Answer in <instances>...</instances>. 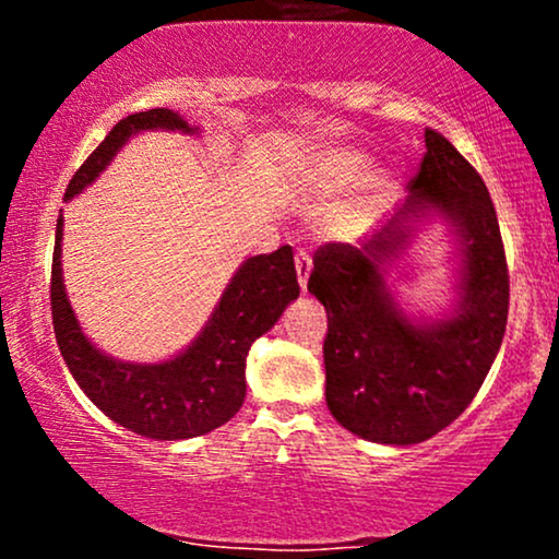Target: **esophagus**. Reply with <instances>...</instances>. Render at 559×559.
Wrapping results in <instances>:
<instances>
[{"mask_svg": "<svg viewBox=\"0 0 559 559\" xmlns=\"http://www.w3.org/2000/svg\"><path fill=\"white\" fill-rule=\"evenodd\" d=\"M297 273H299V286H301V292H305L307 288V278H310V271H312V258H310V252H307V249H297Z\"/></svg>", "mask_w": 559, "mask_h": 559, "instance_id": "obj_1", "label": "esophagus"}]
</instances>
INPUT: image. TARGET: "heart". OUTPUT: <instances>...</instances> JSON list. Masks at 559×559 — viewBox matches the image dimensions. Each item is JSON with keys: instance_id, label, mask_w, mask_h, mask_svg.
Listing matches in <instances>:
<instances>
[{"instance_id": "obj_1", "label": "heart", "mask_w": 559, "mask_h": 559, "mask_svg": "<svg viewBox=\"0 0 559 559\" xmlns=\"http://www.w3.org/2000/svg\"><path fill=\"white\" fill-rule=\"evenodd\" d=\"M365 168V159L349 152H331L316 165L318 178L329 189H344V186L355 183Z\"/></svg>"}]
</instances>
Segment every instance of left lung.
<instances>
[{
  "label": "left lung",
  "mask_w": 559,
  "mask_h": 559,
  "mask_svg": "<svg viewBox=\"0 0 559 559\" xmlns=\"http://www.w3.org/2000/svg\"><path fill=\"white\" fill-rule=\"evenodd\" d=\"M413 197L360 247L329 241L312 254L307 292L329 312L323 342L325 402L346 431L378 444H420L457 420L478 394L502 344L510 271L484 178L433 128ZM436 206L464 239V301L459 316L413 326L390 305L382 260L403 240L404 214Z\"/></svg>",
  "instance_id": "left-lung-1"
}]
</instances>
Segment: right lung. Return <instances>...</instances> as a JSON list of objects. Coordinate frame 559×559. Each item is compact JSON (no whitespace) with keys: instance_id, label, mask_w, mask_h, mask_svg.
<instances>
[{"instance_id":"obj_1","label":"right lung","mask_w":559,"mask_h":559,"mask_svg":"<svg viewBox=\"0 0 559 559\" xmlns=\"http://www.w3.org/2000/svg\"><path fill=\"white\" fill-rule=\"evenodd\" d=\"M146 128L191 131L183 118L165 107L128 115L75 170L66 189V199L92 183L131 133ZM60 241L62 217H57L52 284H49L55 338L83 394L107 418L146 439L176 441L210 433L239 413L247 396L243 368H247L249 346L273 329L288 301L299 297L292 247H281L271 254H258L243 262L223 294L207 329L183 355L163 365H131L105 357L83 336L62 286Z\"/></svg>"}]
</instances>
